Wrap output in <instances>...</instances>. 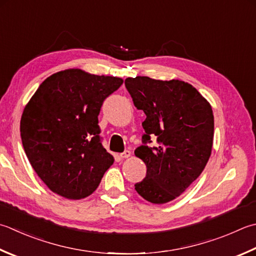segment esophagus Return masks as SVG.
Instances as JSON below:
<instances>
[{
  "mask_svg": "<svg viewBox=\"0 0 256 256\" xmlns=\"http://www.w3.org/2000/svg\"><path fill=\"white\" fill-rule=\"evenodd\" d=\"M130 156H131V151H128V150H126V151H124L123 153L120 154V158H128Z\"/></svg>",
  "mask_w": 256,
  "mask_h": 256,
  "instance_id": "obj_1",
  "label": "esophagus"
}]
</instances>
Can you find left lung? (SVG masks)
I'll return each instance as SVG.
<instances>
[{"instance_id": "1", "label": "left lung", "mask_w": 256, "mask_h": 256, "mask_svg": "<svg viewBox=\"0 0 256 256\" xmlns=\"http://www.w3.org/2000/svg\"><path fill=\"white\" fill-rule=\"evenodd\" d=\"M125 86L135 108L146 115L143 143L156 136L158 145L135 150L146 165V176L135 190L153 204L180 196L206 165L212 153L214 116L211 104L196 88L180 80L128 78Z\"/></svg>"}]
</instances>
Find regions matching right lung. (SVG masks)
Returning a JSON list of instances; mask_svg holds the SVG:
<instances>
[{
    "mask_svg": "<svg viewBox=\"0 0 256 256\" xmlns=\"http://www.w3.org/2000/svg\"><path fill=\"white\" fill-rule=\"evenodd\" d=\"M123 80L68 68L44 80L25 105L20 131L25 154L52 192L81 200L114 162L100 138L102 103Z\"/></svg>",
    "mask_w": 256,
    "mask_h": 256,
    "instance_id": "obj_1",
    "label": "right lung"
}]
</instances>
